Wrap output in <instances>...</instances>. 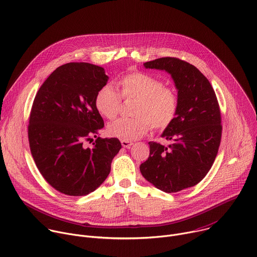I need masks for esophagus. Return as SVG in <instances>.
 Wrapping results in <instances>:
<instances>
[{
	"label": "esophagus",
	"mask_w": 257,
	"mask_h": 257,
	"mask_svg": "<svg viewBox=\"0 0 257 257\" xmlns=\"http://www.w3.org/2000/svg\"><path fill=\"white\" fill-rule=\"evenodd\" d=\"M121 143H122V146H123V148H126V149H129L130 146L133 144V142H131V141H127V140H121Z\"/></svg>",
	"instance_id": "1"
}]
</instances>
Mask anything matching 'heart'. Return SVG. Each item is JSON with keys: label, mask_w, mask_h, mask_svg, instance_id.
Returning a JSON list of instances; mask_svg holds the SVG:
<instances>
[{"label": "heart", "mask_w": 257, "mask_h": 257, "mask_svg": "<svg viewBox=\"0 0 257 257\" xmlns=\"http://www.w3.org/2000/svg\"><path fill=\"white\" fill-rule=\"evenodd\" d=\"M117 87L119 93L111 85H104L94 97L97 112L108 120L119 115L122 98L136 99L133 118L119 119L107 126L111 136L131 141L144 136L152 126L164 130L174 122L179 107L178 94L158 77L149 73L133 72L123 76L117 82Z\"/></svg>", "instance_id": "obj_1"}]
</instances>
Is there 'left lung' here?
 I'll return each mask as SVG.
<instances>
[{"label":"left lung","mask_w":257,"mask_h":257,"mask_svg":"<svg viewBox=\"0 0 257 257\" xmlns=\"http://www.w3.org/2000/svg\"><path fill=\"white\" fill-rule=\"evenodd\" d=\"M144 66L170 73L178 89L179 107L162 135L172 143L149 142L150 157L140 165V172L168 193L195 186L210 170L221 144L223 126L215 92L195 66L178 58H160Z\"/></svg>","instance_id":"1"}]
</instances>
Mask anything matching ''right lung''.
<instances>
[{"instance_id": "right-lung-1", "label": "right lung", "mask_w": 257, "mask_h": 257, "mask_svg": "<svg viewBox=\"0 0 257 257\" xmlns=\"http://www.w3.org/2000/svg\"><path fill=\"white\" fill-rule=\"evenodd\" d=\"M108 77L102 67L67 63L58 67L36 93L29 116V148L40 173L57 191L82 196L94 191L111 172L122 145L118 138L96 137L103 120L94 105Z\"/></svg>"}]
</instances>
